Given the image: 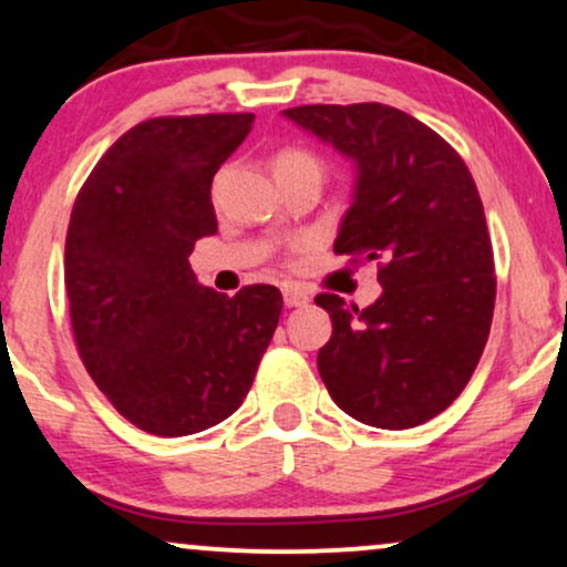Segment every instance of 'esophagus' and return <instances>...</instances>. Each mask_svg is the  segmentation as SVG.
Segmentation results:
<instances>
[{"mask_svg":"<svg viewBox=\"0 0 567 567\" xmlns=\"http://www.w3.org/2000/svg\"><path fill=\"white\" fill-rule=\"evenodd\" d=\"M282 300L288 308H298V306H306L308 303V292L296 288V285H285L282 288Z\"/></svg>","mask_w":567,"mask_h":567,"instance_id":"34e87169","label":"esophagus"}]
</instances>
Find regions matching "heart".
<instances>
[{"mask_svg": "<svg viewBox=\"0 0 567 567\" xmlns=\"http://www.w3.org/2000/svg\"><path fill=\"white\" fill-rule=\"evenodd\" d=\"M319 169L321 172V164L313 154L303 152V148H282L275 156V172L277 175H282V172H290V169Z\"/></svg>", "mask_w": 567, "mask_h": 567, "instance_id": "heart-1", "label": "heart"}]
</instances>
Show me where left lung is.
Here are the masks:
<instances>
[{"label": "left lung", "instance_id": "8db88e82", "mask_svg": "<svg viewBox=\"0 0 567 567\" xmlns=\"http://www.w3.org/2000/svg\"><path fill=\"white\" fill-rule=\"evenodd\" d=\"M282 117L353 162L334 250L379 261L382 285L363 311L317 296L332 319L319 374L361 424H424L461 395L489 337L497 282L474 177L447 141L395 106L308 104Z\"/></svg>", "mask_w": 567, "mask_h": 567}]
</instances>
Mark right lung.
Returning <instances> with one entry per match:
<instances>
[{"label": "right lung", "instance_id": "obj_1", "mask_svg": "<svg viewBox=\"0 0 567 567\" xmlns=\"http://www.w3.org/2000/svg\"><path fill=\"white\" fill-rule=\"evenodd\" d=\"M250 125L254 114L146 120L112 143L75 198L64 288L78 350L148 434H196L238 411L282 313L271 285L227 298L188 261L217 233L212 181Z\"/></svg>", "mask_w": 567, "mask_h": 567}]
</instances>
